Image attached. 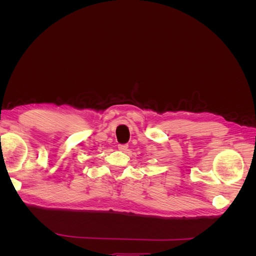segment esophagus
Listing matches in <instances>:
<instances>
[{
    "mask_svg": "<svg viewBox=\"0 0 256 256\" xmlns=\"http://www.w3.org/2000/svg\"><path fill=\"white\" fill-rule=\"evenodd\" d=\"M127 148H128V145H127V144H120V145H118V150H120V152H126Z\"/></svg>",
    "mask_w": 256,
    "mask_h": 256,
    "instance_id": "34e87169",
    "label": "esophagus"
}]
</instances>
